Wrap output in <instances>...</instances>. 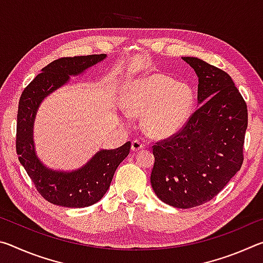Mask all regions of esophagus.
<instances>
[{
    "label": "esophagus",
    "instance_id": "34e87169",
    "mask_svg": "<svg viewBox=\"0 0 263 263\" xmlns=\"http://www.w3.org/2000/svg\"><path fill=\"white\" fill-rule=\"evenodd\" d=\"M144 142L140 141V140H133L132 144H131V149L132 152H138V151H141L144 148Z\"/></svg>",
    "mask_w": 263,
    "mask_h": 263
}]
</instances>
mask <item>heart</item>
<instances>
[{"label":"heart","instance_id":"1","mask_svg":"<svg viewBox=\"0 0 263 263\" xmlns=\"http://www.w3.org/2000/svg\"><path fill=\"white\" fill-rule=\"evenodd\" d=\"M123 110L128 116H142V128L155 139L176 135L190 117L194 95L184 82L162 73L133 79L121 95Z\"/></svg>","mask_w":263,"mask_h":263}]
</instances>
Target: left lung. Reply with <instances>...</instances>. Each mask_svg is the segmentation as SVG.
Masks as SVG:
<instances>
[{
  "label": "left lung",
  "instance_id": "1",
  "mask_svg": "<svg viewBox=\"0 0 263 263\" xmlns=\"http://www.w3.org/2000/svg\"><path fill=\"white\" fill-rule=\"evenodd\" d=\"M198 78L197 109L186 125L153 147L151 183L168 205L209 202L240 171L247 105L230 75L202 59L182 57Z\"/></svg>",
  "mask_w": 263,
  "mask_h": 263
}]
</instances>
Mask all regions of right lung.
I'll list each match as a JSON object with an SVG mask.
<instances>
[{"label":"right lung","mask_w":263,"mask_h":263,"mask_svg":"<svg viewBox=\"0 0 263 263\" xmlns=\"http://www.w3.org/2000/svg\"><path fill=\"white\" fill-rule=\"evenodd\" d=\"M106 54L61 58L42 69L24 89L17 115L16 151L22 166L44 198L54 205L86 208L103 197L116 169L128 153L131 142L117 149H100L77 169L62 171L47 167L35 151L33 128L43 101L68 84L72 77H81L88 69L106 59Z\"/></svg>","instance_id":"add662e5"}]
</instances>
